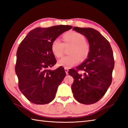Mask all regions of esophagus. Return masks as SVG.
<instances>
[{"label":"esophagus","mask_w":128,"mask_h":128,"mask_svg":"<svg viewBox=\"0 0 128 128\" xmlns=\"http://www.w3.org/2000/svg\"><path fill=\"white\" fill-rule=\"evenodd\" d=\"M64 69H65V72H66V75L68 74V71H69L68 68H64Z\"/></svg>","instance_id":"esophagus-1"}]
</instances>
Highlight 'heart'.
<instances>
[{
  "instance_id": "heart-1",
  "label": "heart",
  "mask_w": 128,
  "mask_h": 128,
  "mask_svg": "<svg viewBox=\"0 0 128 128\" xmlns=\"http://www.w3.org/2000/svg\"><path fill=\"white\" fill-rule=\"evenodd\" d=\"M64 42L59 38L54 39L51 44V50L57 58L61 57L64 53L65 47H70L68 50L69 55L62 57L59 60V66L70 68L75 66L79 61L86 60L90 52V47L86 42V38L82 34L74 31L68 32L64 34Z\"/></svg>"
}]
</instances>
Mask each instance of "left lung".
Listing matches in <instances>:
<instances>
[{
  "instance_id": "1",
  "label": "left lung",
  "mask_w": 128,
  "mask_h": 128,
  "mask_svg": "<svg viewBox=\"0 0 128 128\" xmlns=\"http://www.w3.org/2000/svg\"><path fill=\"white\" fill-rule=\"evenodd\" d=\"M72 30L86 37L90 52L82 64L68 72L74 78L72 92L79 103L94 104L104 96L112 83L114 66L113 50L110 42L96 30L78 27ZM81 70L84 72L82 75L78 72Z\"/></svg>"
}]
</instances>
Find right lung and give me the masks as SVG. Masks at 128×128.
<instances>
[{
  "label": "right lung",
  "instance_id": "add662e5",
  "mask_svg": "<svg viewBox=\"0 0 128 128\" xmlns=\"http://www.w3.org/2000/svg\"><path fill=\"white\" fill-rule=\"evenodd\" d=\"M69 25H57L32 30L19 45L16 53L15 72L18 88L27 99L36 104L52 101L58 86L66 75L63 67L54 70L56 64L51 50L53 40L72 28Z\"/></svg>",
  "mask_w": 128,
  "mask_h": 128
}]
</instances>
